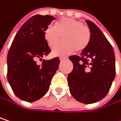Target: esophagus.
I'll list each match as a JSON object with an SVG mask.
<instances>
[{
	"instance_id": "esophagus-1",
	"label": "esophagus",
	"mask_w": 121,
	"mask_h": 121,
	"mask_svg": "<svg viewBox=\"0 0 121 121\" xmlns=\"http://www.w3.org/2000/svg\"><path fill=\"white\" fill-rule=\"evenodd\" d=\"M66 60V58H63V57H60V60L61 62H62V61H65Z\"/></svg>"
}]
</instances>
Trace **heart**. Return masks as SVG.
<instances>
[{
    "mask_svg": "<svg viewBox=\"0 0 121 121\" xmlns=\"http://www.w3.org/2000/svg\"><path fill=\"white\" fill-rule=\"evenodd\" d=\"M63 36L64 41L56 43ZM44 38L55 56H66L75 50L82 52L86 49L91 40V31L82 21L72 18H64L57 21L55 26L49 25L44 31Z\"/></svg>",
    "mask_w": 121,
    "mask_h": 121,
    "instance_id": "1",
    "label": "heart"
}]
</instances>
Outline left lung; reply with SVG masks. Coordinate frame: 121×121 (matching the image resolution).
I'll use <instances>...</instances> for the list:
<instances>
[{
    "label": "left lung",
    "instance_id": "8db88e82",
    "mask_svg": "<svg viewBox=\"0 0 121 121\" xmlns=\"http://www.w3.org/2000/svg\"><path fill=\"white\" fill-rule=\"evenodd\" d=\"M86 22L91 31L90 43L80 56L69 57L73 69L68 75V84L75 100L91 104L103 99L111 88L116 75L115 55L100 28L91 21Z\"/></svg>",
    "mask_w": 121,
    "mask_h": 121
}]
</instances>
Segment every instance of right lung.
Returning <instances> with one entry per match:
<instances>
[{
    "instance_id": "add662e5",
    "label": "right lung",
    "mask_w": 121,
    "mask_h": 121,
    "mask_svg": "<svg viewBox=\"0 0 121 121\" xmlns=\"http://www.w3.org/2000/svg\"><path fill=\"white\" fill-rule=\"evenodd\" d=\"M55 18L50 15L30 18L16 34L7 54V80L14 94L22 100L32 103L45 95L57 71L60 59L37 60L51 50L44 31Z\"/></svg>"
}]
</instances>
